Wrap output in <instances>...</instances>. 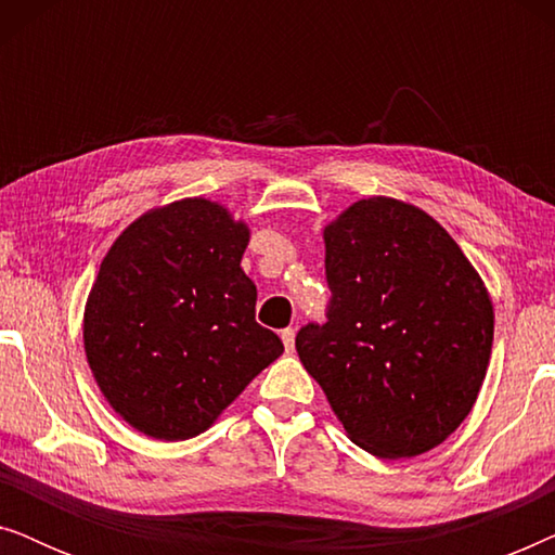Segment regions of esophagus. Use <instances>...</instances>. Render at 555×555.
Returning a JSON list of instances; mask_svg holds the SVG:
<instances>
[{
    "mask_svg": "<svg viewBox=\"0 0 555 555\" xmlns=\"http://www.w3.org/2000/svg\"><path fill=\"white\" fill-rule=\"evenodd\" d=\"M280 338H283L285 351H293V348H295V331L293 328H285L283 333H280Z\"/></svg>",
    "mask_w": 555,
    "mask_h": 555,
    "instance_id": "esophagus-1",
    "label": "esophagus"
}]
</instances>
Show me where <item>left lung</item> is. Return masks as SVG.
Masks as SVG:
<instances>
[{
	"label": "left lung",
	"mask_w": 555,
	"mask_h": 555,
	"mask_svg": "<svg viewBox=\"0 0 555 555\" xmlns=\"http://www.w3.org/2000/svg\"><path fill=\"white\" fill-rule=\"evenodd\" d=\"M325 323L295 348L361 450L416 457L465 422L492 351V302L444 227L371 196L323 232Z\"/></svg>",
	"instance_id": "left-lung-1"
}]
</instances>
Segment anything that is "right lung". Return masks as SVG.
Instances as JSON below:
<instances>
[{"instance_id":"1","label":"right lung","mask_w":555,"mask_h":555,"mask_svg":"<svg viewBox=\"0 0 555 555\" xmlns=\"http://www.w3.org/2000/svg\"><path fill=\"white\" fill-rule=\"evenodd\" d=\"M247 242L224 207L181 199L135 219L105 255L82 338L103 397L143 435L196 437L283 353L255 321Z\"/></svg>"}]
</instances>
